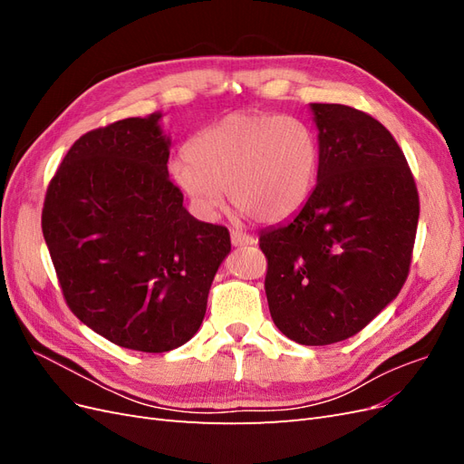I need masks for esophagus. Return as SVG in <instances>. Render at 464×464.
Instances as JSON below:
<instances>
[{
  "instance_id": "esophagus-1",
  "label": "esophagus",
  "mask_w": 464,
  "mask_h": 464,
  "mask_svg": "<svg viewBox=\"0 0 464 464\" xmlns=\"http://www.w3.org/2000/svg\"><path fill=\"white\" fill-rule=\"evenodd\" d=\"M230 237H232V246H236V247H244V246H254L256 244V237L254 236L244 234L240 230H232Z\"/></svg>"
}]
</instances>
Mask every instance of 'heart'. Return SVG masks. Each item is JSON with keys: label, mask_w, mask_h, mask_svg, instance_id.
<instances>
[{"label": "heart", "mask_w": 464, "mask_h": 464, "mask_svg": "<svg viewBox=\"0 0 464 464\" xmlns=\"http://www.w3.org/2000/svg\"><path fill=\"white\" fill-rule=\"evenodd\" d=\"M319 166L317 137L298 118L234 111L193 135L186 154L168 164L174 184L199 215L224 203L259 222H280L304 205Z\"/></svg>", "instance_id": "b5f03b06"}]
</instances>
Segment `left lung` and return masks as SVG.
Here are the masks:
<instances>
[{"mask_svg": "<svg viewBox=\"0 0 464 464\" xmlns=\"http://www.w3.org/2000/svg\"><path fill=\"white\" fill-rule=\"evenodd\" d=\"M317 184L300 213L261 232L265 294L278 331L305 346L348 339L397 298L420 217L414 176L366 111L312 104Z\"/></svg>", "mask_w": 464, "mask_h": 464, "instance_id": "left-lung-1", "label": "left lung"}]
</instances>
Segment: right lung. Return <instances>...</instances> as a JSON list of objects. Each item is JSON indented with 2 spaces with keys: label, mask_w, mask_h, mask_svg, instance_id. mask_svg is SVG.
I'll return each instance as SVG.
<instances>
[{
  "label": "right lung",
  "mask_w": 464,
  "mask_h": 464,
  "mask_svg": "<svg viewBox=\"0 0 464 464\" xmlns=\"http://www.w3.org/2000/svg\"><path fill=\"white\" fill-rule=\"evenodd\" d=\"M162 114L79 137L53 174L42 232L63 298L118 346L168 353L199 331L228 228L193 218L168 178Z\"/></svg>",
  "instance_id": "add662e5"
}]
</instances>
